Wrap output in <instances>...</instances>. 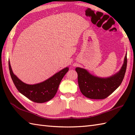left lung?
Returning <instances> with one entry per match:
<instances>
[{
    "label": "left lung",
    "instance_id": "8db88e82",
    "mask_svg": "<svg viewBox=\"0 0 135 135\" xmlns=\"http://www.w3.org/2000/svg\"><path fill=\"white\" fill-rule=\"evenodd\" d=\"M127 53L121 70L118 73L106 78L91 75L84 68L76 67L80 90L84 95L91 99H104L113 93L124 79L127 65Z\"/></svg>",
    "mask_w": 135,
    "mask_h": 135
}]
</instances>
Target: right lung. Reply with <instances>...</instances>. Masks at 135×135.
<instances>
[{
    "instance_id": "add662e5",
    "label": "right lung",
    "mask_w": 135,
    "mask_h": 135,
    "mask_svg": "<svg viewBox=\"0 0 135 135\" xmlns=\"http://www.w3.org/2000/svg\"><path fill=\"white\" fill-rule=\"evenodd\" d=\"M8 67L11 79L17 90L31 101L38 103L46 102L53 98L62 78L68 71V67H66L44 82L28 85L22 82L14 75L10 61H8Z\"/></svg>"
}]
</instances>
